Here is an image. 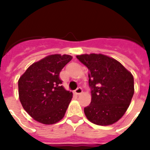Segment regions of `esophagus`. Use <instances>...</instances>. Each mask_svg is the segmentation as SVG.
Masks as SVG:
<instances>
[{"label": "esophagus", "instance_id": "esophagus-1", "mask_svg": "<svg viewBox=\"0 0 150 150\" xmlns=\"http://www.w3.org/2000/svg\"><path fill=\"white\" fill-rule=\"evenodd\" d=\"M82 92H83V89L81 87H78V88L75 91V94H77V95H80L81 93H82Z\"/></svg>", "mask_w": 150, "mask_h": 150}]
</instances>
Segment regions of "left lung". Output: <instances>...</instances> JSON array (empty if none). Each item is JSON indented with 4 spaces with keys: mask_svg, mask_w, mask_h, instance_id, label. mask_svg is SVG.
<instances>
[{
    "mask_svg": "<svg viewBox=\"0 0 150 150\" xmlns=\"http://www.w3.org/2000/svg\"><path fill=\"white\" fill-rule=\"evenodd\" d=\"M76 57L89 71L91 102L84 108L86 117L96 125L115 123L125 114L134 96L132 74L117 60L103 54Z\"/></svg>",
    "mask_w": 150,
    "mask_h": 150,
    "instance_id": "8db88e82",
    "label": "left lung"
}]
</instances>
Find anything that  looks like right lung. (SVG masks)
I'll use <instances>...</instances> for the list:
<instances>
[{
  "mask_svg": "<svg viewBox=\"0 0 150 150\" xmlns=\"http://www.w3.org/2000/svg\"><path fill=\"white\" fill-rule=\"evenodd\" d=\"M72 58L66 54L48 56L33 63L19 78V100L36 121L51 125L64 117L72 93L62 86L59 73Z\"/></svg>",
  "mask_w": 150,
  "mask_h": 150,
  "instance_id": "obj_1",
  "label": "right lung"
}]
</instances>
